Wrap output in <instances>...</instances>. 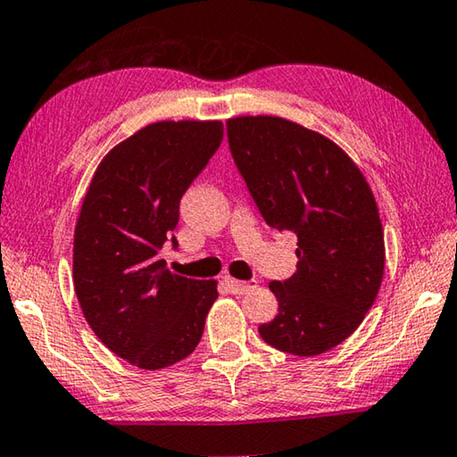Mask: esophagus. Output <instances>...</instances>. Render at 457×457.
I'll list each match as a JSON object with an SVG mask.
<instances>
[{
  "label": "esophagus",
  "mask_w": 457,
  "mask_h": 457,
  "mask_svg": "<svg viewBox=\"0 0 457 457\" xmlns=\"http://www.w3.org/2000/svg\"><path fill=\"white\" fill-rule=\"evenodd\" d=\"M224 282L228 284L230 292H233V294H247L251 290H255V287L259 286L255 279H251V282H241V279H235L230 276H224Z\"/></svg>",
  "instance_id": "1"
}]
</instances>
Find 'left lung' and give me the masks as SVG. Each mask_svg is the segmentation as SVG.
Wrapping results in <instances>:
<instances>
[{
	"label": "left lung",
	"instance_id": "8db88e82",
	"mask_svg": "<svg viewBox=\"0 0 457 457\" xmlns=\"http://www.w3.org/2000/svg\"><path fill=\"white\" fill-rule=\"evenodd\" d=\"M227 135L265 222L298 235L296 273L270 284L278 314L259 335L284 353H325L361 325L382 286L384 228L366 175L331 138L286 118H228Z\"/></svg>",
	"mask_w": 457,
	"mask_h": 457
}]
</instances>
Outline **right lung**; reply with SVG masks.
I'll use <instances>...</instances> for the list:
<instances>
[{
	"label": "right lung",
	"mask_w": 457,
	"mask_h": 457,
	"mask_svg": "<svg viewBox=\"0 0 457 457\" xmlns=\"http://www.w3.org/2000/svg\"><path fill=\"white\" fill-rule=\"evenodd\" d=\"M224 135L220 120H161L124 138L100 161L73 235V286L91 331L140 370L192 353L219 298L216 279L184 278L159 259L179 200Z\"/></svg>",
	"instance_id": "1"
}]
</instances>
